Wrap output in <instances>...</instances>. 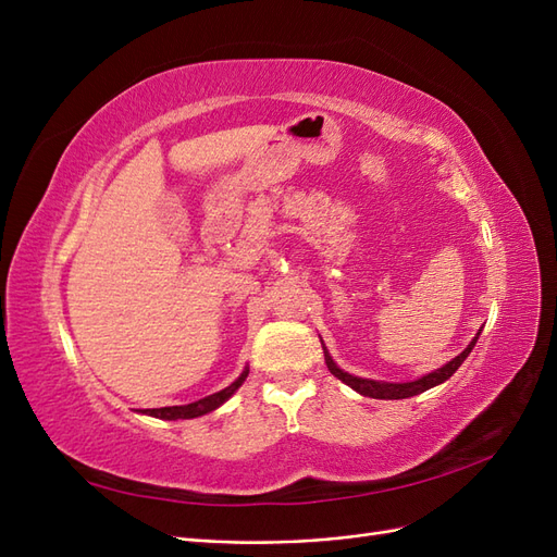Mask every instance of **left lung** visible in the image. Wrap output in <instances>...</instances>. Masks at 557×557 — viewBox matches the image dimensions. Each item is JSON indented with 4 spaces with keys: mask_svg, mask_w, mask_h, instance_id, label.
I'll return each instance as SVG.
<instances>
[{
    "mask_svg": "<svg viewBox=\"0 0 557 557\" xmlns=\"http://www.w3.org/2000/svg\"><path fill=\"white\" fill-rule=\"evenodd\" d=\"M479 334H481V330L476 332L474 339L469 342V346L460 352V356H455V358H453L450 362H446L444 367L434 369V372H430V374H425V376H420V379H416V381H407V383L374 381V379H362V376H356V374H348V372H344V369H342L339 364H336V362L332 360L330 350L325 348L323 339H320V344H323L325 364H327L330 372H332L336 379H339L342 383H346L348 387H352V391H356V393H360V395H364V397H374V399H407V397L420 395V393L430 391V387H434V385H440V383L448 381L455 372H458V367L467 360V356L471 352V348L476 346V342H479Z\"/></svg>",
    "mask_w": 557,
    "mask_h": 557,
    "instance_id": "obj_1",
    "label": "left lung"
}]
</instances>
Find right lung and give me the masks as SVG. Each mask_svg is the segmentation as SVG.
<instances>
[{"label": "right lung", "instance_id": "right-lung-1", "mask_svg": "<svg viewBox=\"0 0 557 557\" xmlns=\"http://www.w3.org/2000/svg\"><path fill=\"white\" fill-rule=\"evenodd\" d=\"M248 376V367H244V372L239 374V379L230 383L227 387H223L221 393H213L209 397H201L193 404H181V407H162V409H144L141 413L146 416H153V418H162V420H188V418H199L205 413H211L215 411L218 407H223V404L239 391L242 383L246 381Z\"/></svg>", "mask_w": 557, "mask_h": 557}]
</instances>
